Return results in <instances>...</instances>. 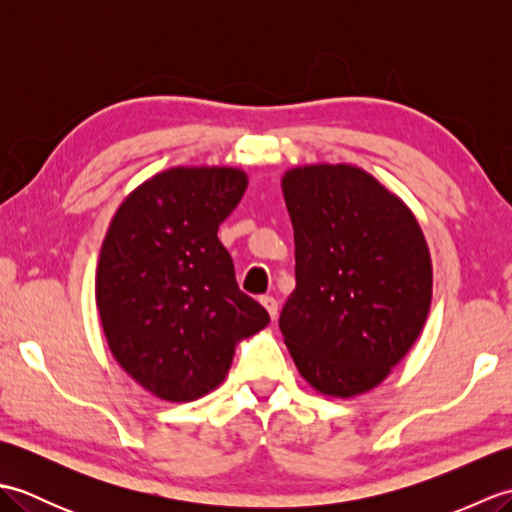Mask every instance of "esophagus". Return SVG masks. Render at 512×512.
Masks as SVG:
<instances>
[{
    "instance_id": "obj_1",
    "label": "esophagus",
    "mask_w": 512,
    "mask_h": 512,
    "mask_svg": "<svg viewBox=\"0 0 512 512\" xmlns=\"http://www.w3.org/2000/svg\"><path fill=\"white\" fill-rule=\"evenodd\" d=\"M262 301V306L268 310V314H270V319H277V314H279V303H277V299L275 297H262L259 299Z\"/></svg>"
}]
</instances>
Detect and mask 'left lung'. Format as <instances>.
<instances>
[{
  "mask_svg": "<svg viewBox=\"0 0 512 512\" xmlns=\"http://www.w3.org/2000/svg\"><path fill=\"white\" fill-rule=\"evenodd\" d=\"M281 191L295 228L297 286L279 330L312 389L361 396L391 374L427 321V239L409 206L361 167H292Z\"/></svg>",
  "mask_w": 512,
  "mask_h": 512,
  "instance_id": "8db88e82",
  "label": "left lung"
}]
</instances>
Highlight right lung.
<instances>
[{
	"mask_svg": "<svg viewBox=\"0 0 512 512\" xmlns=\"http://www.w3.org/2000/svg\"><path fill=\"white\" fill-rule=\"evenodd\" d=\"M248 187L237 167H171L127 195L96 266V308L116 363L160 400L226 378L235 345L270 317L239 290L217 228Z\"/></svg>",
	"mask_w": 512,
	"mask_h": 512,
	"instance_id": "add662e5",
	"label": "right lung"
}]
</instances>
